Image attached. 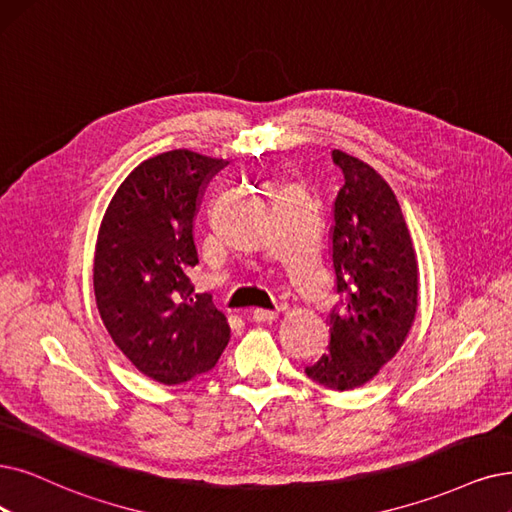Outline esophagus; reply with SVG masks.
I'll use <instances>...</instances> for the list:
<instances>
[{"instance_id": "34e87169", "label": "esophagus", "mask_w": 512, "mask_h": 512, "mask_svg": "<svg viewBox=\"0 0 512 512\" xmlns=\"http://www.w3.org/2000/svg\"><path fill=\"white\" fill-rule=\"evenodd\" d=\"M279 317V311L275 309H254L252 311V319L256 323H267V321H275Z\"/></svg>"}]
</instances>
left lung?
Masks as SVG:
<instances>
[{
	"label": "left lung",
	"mask_w": 512,
	"mask_h": 512,
	"mask_svg": "<svg viewBox=\"0 0 512 512\" xmlns=\"http://www.w3.org/2000/svg\"><path fill=\"white\" fill-rule=\"evenodd\" d=\"M332 157L344 174L330 233L340 309L327 315V353L304 372L334 391H351L370 382L410 334L418 309V258L388 182L349 153L334 149Z\"/></svg>",
	"instance_id": "obj_1"
}]
</instances>
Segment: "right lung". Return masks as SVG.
<instances>
[{"mask_svg": "<svg viewBox=\"0 0 512 512\" xmlns=\"http://www.w3.org/2000/svg\"><path fill=\"white\" fill-rule=\"evenodd\" d=\"M229 161L174 149L126 176L102 216L94 296L117 349L140 374L182 384L210 372L229 344L227 315L193 294V239L203 189Z\"/></svg>", "mask_w": 512, "mask_h": 512, "instance_id": "1", "label": "right lung"}]
</instances>
